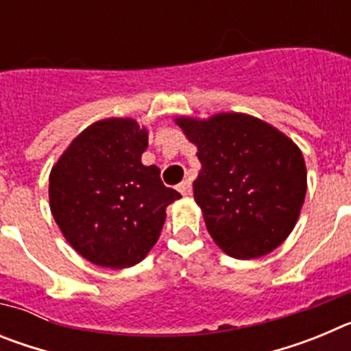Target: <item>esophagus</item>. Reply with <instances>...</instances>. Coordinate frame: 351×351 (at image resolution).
Listing matches in <instances>:
<instances>
[{
	"mask_svg": "<svg viewBox=\"0 0 351 351\" xmlns=\"http://www.w3.org/2000/svg\"><path fill=\"white\" fill-rule=\"evenodd\" d=\"M178 190L181 191L182 197H190V195H191V181H182L181 184L178 186Z\"/></svg>",
	"mask_w": 351,
	"mask_h": 351,
	"instance_id": "1",
	"label": "esophagus"
}]
</instances>
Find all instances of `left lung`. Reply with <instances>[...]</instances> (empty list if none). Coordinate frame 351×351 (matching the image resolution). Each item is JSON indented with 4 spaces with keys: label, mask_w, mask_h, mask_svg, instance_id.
Here are the masks:
<instances>
[{
    "label": "left lung",
    "mask_w": 351,
    "mask_h": 351,
    "mask_svg": "<svg viewBox=\"0 0 351 351\" xmlns=\"http://www.w3.org/2000/svg\"><path fill=\"white\" fill-rule=\"evenodd\" d=\"M176 123L198 149L193 197L214 243L241 260L276 250L293 230L308 188L295 142L247 114Z\"/></svg>",
    "instance_id": "8db88e82"
}]
</instances>
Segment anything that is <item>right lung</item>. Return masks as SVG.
<instances>
[{
  "label": "right lung",
  "instance_id": "add662e5",
  "mask_svg": "<svg viewBox=\"0 0 351 351\" xmlns=\"http://www.w3.org/2000/svg\"><path fill=\"white\" fill-rule=\"evenodd\" d=\"M147 130L130 117L93 123L49 176L51 213L70 246L95 265L132 267L156 244L167 207L181 198L142 165Z\"/></svg>",
  "mask_w": 351,
  "mask_h": 351
}]
</instances>
